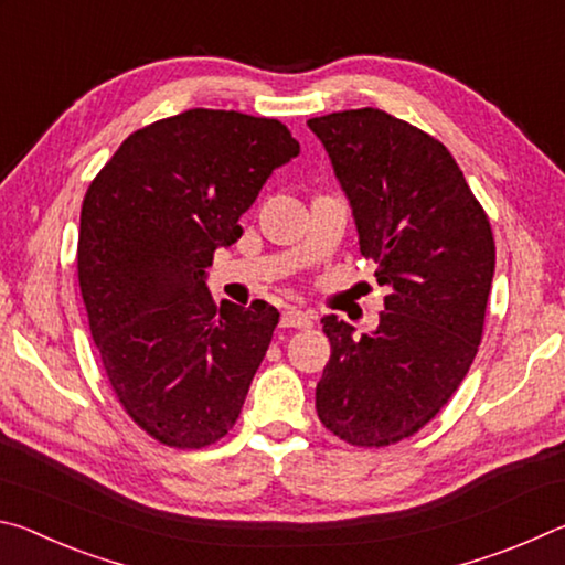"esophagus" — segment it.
<instances>
[{"label": "esophagus", "instance_id": "1", "mask_svg": "<svg viewBox=\"0 0 565 565\" xmlns=\"http://www.w3.org/2000/svg\"><path fill=\"white\" fill-rule=\"evenodd\" d=\"M313 323L311 313H306L301 309H286L281 313V327L284 329H309Z\"/></svg>", "mask_w": 565, "mask_h": 565}]
</instances>
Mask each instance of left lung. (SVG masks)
<instances>
[{
	"mask_svg": "<svg viewBox=\"0 0 565 565\" xmlns=\"http://www.w3.org/2000/svg\"><path fill=\"white\" fill-rule=\"evenodd\" d=\"M349 199L359 246L388 286L361 339L323 317L331 359L321 424L351 446H388L441 411L481 343L495 246L489 216L441 141L381 109L309 119Z\"/></svg>",
	"mask_w": 565,
	"mask_h": 565,
	"instance_id": "8db88e82",
	"label": "left lung"
}]
</instances>
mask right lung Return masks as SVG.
<instances>
[{
    "instance_id": "add662e5",
    "label": "right lung",
    "mask_w": 565,
    "mask_h": 565,
    "mask_svg": "<svg viewBox=\"0 0 565 565\" xmlns=\"http://www.w3.org/2000/svg\"><path fill=\"white\" fill-rule=\"evenodd\" d=\"M299 151L276 119L189 109L124 139L87 189L76 269L92 339L119 404L161 444L209 446L242 414L279 311L216 306L206 269Z\"/></svg>"
}]
</instances>
